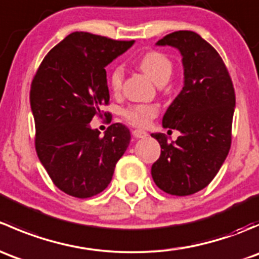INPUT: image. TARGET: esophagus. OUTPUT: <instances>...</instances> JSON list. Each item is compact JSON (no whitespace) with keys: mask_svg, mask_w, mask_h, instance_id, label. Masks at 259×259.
<instances>
[{"mask_svg":"<svg viewBox=\"0 0 259 259\" xmlns=\"http://www.w3.org/2000/svg\"><path fill=\"white\" fill-rule=\"evenodd\" d=\"M133 137L137 138V139H144V138L148 137V133L144 132V130L135 129L133 130Z\"/></svg>","mask_w":259,"mask_h":259,"instance_id":"obj_1","label":"esophagus"}]
</instances>
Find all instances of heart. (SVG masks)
Wrapping results in <instances>:
<instances>
[{"instance_id":"obj_1","label":"heart","mask_w":259,"mask_h":259,"mask_svg":"<svg viewBox=\"0 0 259 259\" xmlns=\"http://www.w3.org/2000/svg\"><path fill=\"white\" fill-rule=\"evenodd\" d=\"M138 65L154 82L158 85L165 83L170 79L173 74V62L165 54L159 51H148L143 55L138 61ZM122 80H124V69L120 65H115L109 74V86L114 93L121 90ZM158 114V110L154 105L149 104H138L124 109L122 117L129 124L134 126L145 127L148 126L150 120Z\"/></svg>"}]
</instances>
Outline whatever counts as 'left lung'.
I'll return each mask as SVG.
<instances>
[{"mask_svg": "<svg viewBox=\"0 0 259 259\" xmlns=\"http://www.w3.org/2000/svg\"><path fill=\"white\" fill-rule=\"evenodd\" d=\"M180 51L184 86L163 117V126L182 133L168 143L165 134H151L161 148L151 177L163 192L190 195L214 179L232 144L236 94L222 57L193 31H176L156 42Z\"/></svg>", "mask_w": 259, "mask_h": 259, "instance_id": "1", "label": "left lung"}]
</instances>
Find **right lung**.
<instances>
[{"instance_id": "right-lung-1", "label": "right lung", "mask_w": 259, "mask_h": 259, "mask_svg": "<svg viewBox=\"0 0 259 259\" xmlns=\"http://www.w3.org/2000/svg\"><path fill=\"white\" fill-rule=\"evenodd\" d=\"M133 44L76 31L50 50L33 76L36 153L54 184L72 197L103 192L130 143L125 125L111 124L100 137L90 121L110 99L105 66Z\"/></svg>"}]
</instances>
